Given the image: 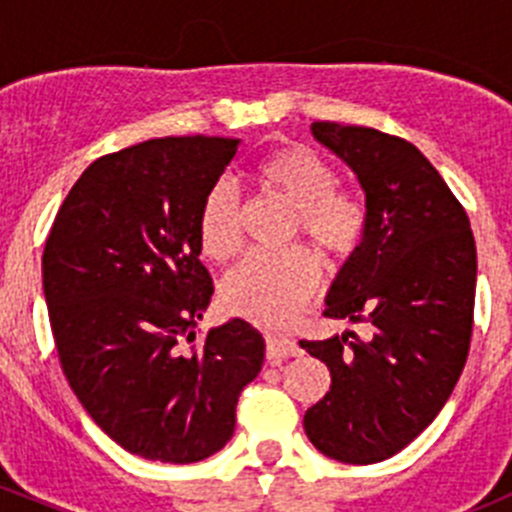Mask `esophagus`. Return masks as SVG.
<instances>
[{"instance_id":"obj_1","label":"esophagus","mask_w":512,"mask_h":512,"mask_svg":"<svg viewBox=\"0 0 512 512\" xmlns=\"http://www.w3.org/2000/svg\"><path fill=\"white\" fill-rule=\"evenodd\" d=\"M265 344H267V359L275 361V364L277 361L287 359V356H297L299 352H302L294 339L282 337V334H267Z\"/></svg>"}]
</instances>
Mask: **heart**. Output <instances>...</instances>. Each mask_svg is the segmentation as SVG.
<instances>
[{
    "instance_id": "obj_1",
    "label": "heart",
    "mask_w": 512,
    "mask_h": 512,
    "mask_svg": "<svg viewBox=\"0 0 512 512\" xmlns=\"http://www.w3.org/2000/svg\"><path fill=\"white\" fill-rule=\"evenodd\" d=\"M255 180L267 195L292 210L287 237L307 240L324 267L337 270L356 255L369 227L364 198L337 183L327 158L302 143H287L260 158ZM198 242L205 257L227 262L242 245V200L227 180L203 195ZM319 282L317 260L302 247L282 255H247L223 282V302L237 317L280 327L312 299Z\"/></svg>"
}]
</instances>
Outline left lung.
Here are the masks:
<instances>
[{
    "mask_svg": "<svg viewBox=\"0 0 512 512\" xmlns=\"http://www.w3.org/2000/svg\"><path fill=\"white\" fill-rule=\"evenodd\" d=\"M312 133L354 170L369 210L364 242L329 289L324 317L366 324L371 337L299 342L332 374L304 431L324 456L369 466L414 441L466 366L476 240L463 205L414 143L334 121L312 123Z\"/></svg>",
    "mask_w": 512,
    "mask_h": 512,
    "instance_id": "1",
    "label": "left lung"
}]
</instances>
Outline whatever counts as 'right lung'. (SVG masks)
<instances>
[{"label": "right lung", "instance_id": "add662e5", "mask_svg": "<svg viewBox=\"0 0 512 512\" xmlns=\"http://www.w3.org/2000/svg\"><path fill=\"white\" fill-rule=\"evenodd\" d=\"M237 143L168 136L101 156L46 237L41 275L61 369L96 426L148 461L218 453L265 359L245 319L195 342L213 297L198 210Z\"/></svg>", "mask_w": 512, "mask_h": 512}]
</instances>
